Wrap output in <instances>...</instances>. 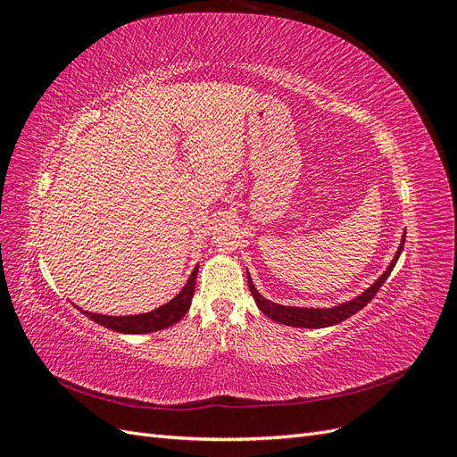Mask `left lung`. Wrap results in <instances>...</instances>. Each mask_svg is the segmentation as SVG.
I'll return each mask as SVG.
<instances>
[{"instance_id": "1", "label": "left lung", "mask_w": 457, "mask_h": 457, "mask_svg": "<svg viewBox=\"0 0 457 457\" xmlns=\"http://www.w3.org/2000/svg\"><path fill=\"white\" fill-rule=\"evenodd\" d=\"M404 240H406V232L403 237V242H400L398 250L395 253V259L391 261V265L385 269V272L379 276V278L373 282L368 289H364V292L361 295H356L354 299L351 301H345V303H339V305L336 307H329V309H309V307H286V305H278V303H272L269 299L262 297L253 282H252V276L250 272H247V286H250V292L257 303L259 311L272 318L274 322L278 324H286V326H294V328H328V326H336L343 320H347L349 316L356 314L361 309H364L368 303L376 297V294L379 292V287L385 284V280L389 278L391 270L395 269L396 261L400 257V253H403L404 250Z\"/></svg>"}]
</instances>
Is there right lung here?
I'll use <instances>...</instances> for the list:
<instances>
[{
	"label": "right lung",
	"instance_id": "add662e5",
	"mask_svg": "<svg viewBox=\"0 0 457 457\" xmlns=\"http://www.w3.org/2000/svg\"><path fill=\"white\" fill-rule=\"evenodd\" d=\"M196 274H198V265L195 270L190 272L187 284L183 286L181 292H179L171 301L165 303V305L143 312V314H129V316H108V314H96L84 311L78 307L81 312H84L87 318H91L93 322L101 324L108 329L120 331V334H150V331H158L163 328H170L177 324L181 318L188 312L192 295H195V286H196Z\"/></svg>",
	"mask_w": 457,
	"mask_h": 457
}]
</instances>
